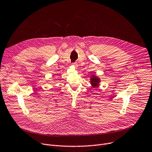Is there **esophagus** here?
Returning <instances> with one entry per match:
<instances>
[{"label": "esophagus", "mask_w": 152, "mask_h": 152, "mask_svg": "<svg viewBox=\"0 0 152 152\" xmlns=\"http://www.w3.org/2000/svg\"><path fill=\"white\" fill-rule=\"evenodd\" d=\"M72 65H73V66H75V67H77V65L76 63H72Z\"/></svg>", "instance_id": "esophagus-1"}]
</instances>
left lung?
Here are the masks:
<instances>
[{
    "label": "left lung",
    "instance_id": "1",
    "mask_svg": "<svg viewBox=\"0 0 152 152\" xmlns=\"http://www.w3.org/2000/svg\"><path fill=\"white\" fill-rule=\"evenodd\" d=\"M91 83L92 84L93 87H97L99 86V83H100V79L95 76V75L92 76V78Z\"/></svg>",
    "mask_w": 152,
    "mask_h": 152
}]
</instances>
